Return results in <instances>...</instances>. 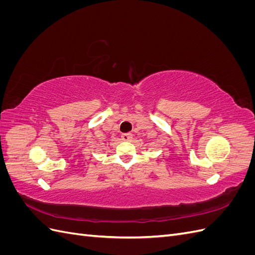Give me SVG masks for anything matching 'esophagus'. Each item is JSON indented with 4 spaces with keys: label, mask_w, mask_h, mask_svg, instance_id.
Masks as SVG:
<instances>
[{
    "label": "esophagus",
    "mask_w": 255,
    "mask_h": 255,
    "mask_svg": "<svg viewBox=\"0 0 255 255\" xmlns=\"http://www.w3.org/2000/svg\"><path fill=\"white\" fill-rule=\"evenodd\" d=\"M121 138H122V140L129 141L133 138V135L130 133H123V134H121Z\"/></svg>",
    "instance_id": "esophagus-1"
}]
</instances>
